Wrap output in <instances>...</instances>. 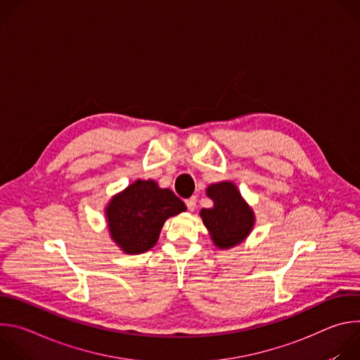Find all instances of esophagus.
Returning <instances> with one entry per match:
<instances>
[{
  "instance_id": "esophagus-1",
  "label": "esophagus",
  "mask_w": 360,
  "mask_h": 360,
  "mask_svg": "<svg viewBox=\"0 0 360 360\" xmlns=\"http://www.w3.org/2000/svg\"><path fill=\"white\" fill-rule=\"evenodd\" d=\"M185 205H186V208H188L189 211H193L195 207H196V198H195V196H191V198L185 199Z\"/></svg>"
}]
</instances>
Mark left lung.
Returning <instances> with one entry per match:
<instances>
[{"mask_svg": "<svg viewBox=\"0 0 360 360\" xmlns=\"http://www.w3.org/2000/svg\"><path fill=\"white\" fill-rule=\"evenodd\" d=\"M214 208L202 210V221L211 232L214 243L231 248L243 240L253 226V214L232 182H221L207 189Z\"/></svg>", "mask_w": 360, "mask_h": 360, "instance_id": "left-lung-1", "label": "left lung"}]
</instances>
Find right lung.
<instances>
[{
  "instance_id": "obj_1",
  "label": "right lung",
  "mask_w": 360,
  "mask_h": 360,
  "mask_svg": "<svg viewBox=\"0 0 360 360\" xmlns=\"http://www.w3.org/2000/svg\"><path fill=\"white\" fill-rule=\"evenodd\" d=\"M185 211V203L153 181H136L112 198L107 208L111 238L127 253H142L157 243L164 222Z\"/></svg>"
}]
</instances>
